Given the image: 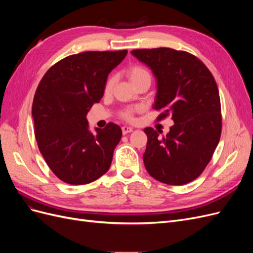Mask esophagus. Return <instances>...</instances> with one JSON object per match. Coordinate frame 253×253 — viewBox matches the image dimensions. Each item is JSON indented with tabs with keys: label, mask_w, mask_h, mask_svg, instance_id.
<instances>
[{
	"label": "esophagus",
	"mask_w": 253,
	"mask_h": 253,
	"mask_svg": "<svg viewBox=\"0 0 253 253\" xmlns=\"http://www.w3.org/2000/svg\"><path fill=\"white\" fill-rule=\"evenodd\" d=\"M121 129H122V134H124V135H126V134H128V133H131V132L133 131V128H132V127H129V126H122V127H121Z\"/></svg>",
	"instance_id": "34e87169"
}]
</instances>
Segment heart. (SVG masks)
Instances as JSON below:
<instances>
[{"label":"heart","instance_id":"obj_1","mask_svg":"<svg viewBox=\"0 0 253 253\" xmlns=\"http://www.w3.org/2000/svg\"><path fill=\"white\" fill-rule=\"evenodd\" d=\"M126 75L129 78V80L134 83V85L136 83L141 81L142 79L151 78V75L147 68L143 67L142 65H139V64H134V65L129 66L126 70ZM114 84H115V76L112 75L105 81V84H104V93L105 94L110 93V91L113 89ZM137 111H138V109L137 108H125V109L120 110L119 117L126 121H133L134 114Z\"/></svg>","mask_w":253,"mask_h":253}]
</instances>
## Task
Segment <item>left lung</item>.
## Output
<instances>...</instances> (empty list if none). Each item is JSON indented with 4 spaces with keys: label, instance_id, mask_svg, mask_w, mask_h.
Here are the masks:
<instances>
[{
    "label": "left lung",
    "instance_id": "left-lung-1",
    "mask_svg": "<svg viewBox=\"0 0 253 253\" xmlns=\"http://www.w3.org/2000/svg\"><path fill=\"white\" fill-rule=\"evenodd\" d=\"M157 79L156 119L171 116L174 125L160 138L153 127L143 163L149 174L164 183L186 185L210 163L221 133L220 99L213 75L192 53L168 47L132 50Z\"/></svg>",
    "mask_w": 253,
    "mask_h": 253
}]
</instances>
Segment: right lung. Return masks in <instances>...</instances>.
I'll use <instances>...</instances> for the list:
<instances>
[{
    "mask_svg": "<svg viewBox=\"0 0 253 253\" xmlns=\"http://www.w3.org/2000/svg\"><path fill=\"white\" fill-rule=\"evenodd\" d=\"M127 50L84 51L63 58L38 85L32 114L38 147L49 169L70 185H86L109 171L121 139L119 126L88 131L87 112L101 100L108 75Z\"/></svg>",
    "mask_w": 253,
    "mask_h": 253,
    "instance_id": "add662e5",
    "label": "right lung"
}]
</instances>
